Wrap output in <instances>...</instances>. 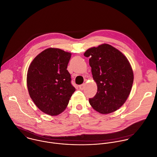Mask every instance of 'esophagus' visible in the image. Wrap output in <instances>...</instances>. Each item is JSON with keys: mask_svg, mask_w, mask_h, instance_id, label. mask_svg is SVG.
Masks as SVG:
<instances>
[{"mask_svg": "<svg viewBox=\"0 0 157 157\" xmlns=\"http://www.w3.org/2000/svg\"><path fill=\"white\" fill-rule=\"evenodd\" d=\"M85 84L83 83V84H82V85H79V88H80V90H83L85 88Z\"/></svg>", "mask_w": 157, "mask_h": 157, "instance_id": "1", "label": "esophagus"}]
</instances>
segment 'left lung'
<instances>
[{
	"instance_id": "8db88e82",
	"label": "left lung",
	"mask_w": 157,
	"mask_h": 157,
	"mask_svg": "<svg viewBox=\"0 0 157 157\" xmlns=\"http://www.w3.org/2000/svg\"><path fill=\"white\" fill-rule=\"evenodd\" d=\"M96 83V95L89 99L91 107L101 114L117 110L127 100L131 91L134 74L127 58L107 44L88 48L84 53Z\"/></svg>"
}]
</instances>
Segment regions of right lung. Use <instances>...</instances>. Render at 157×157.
<instances>
[{"label":"right lung","mask_w":157,"mask_h":157,"mask_svg":"<svg viewBox=\"0 0 157 157\" xmlns=\"http://www.w3.org/2000/svg\"><path fill=\"white\" fill-rule=\"evenodd\" d=\"M71 53L45 49L33 60L27 73V87L35 105L44 113L56 116L66 109L75 88L67 70Z\"/></svg>","instance_id":"right-lung-1"}]
</instances>
